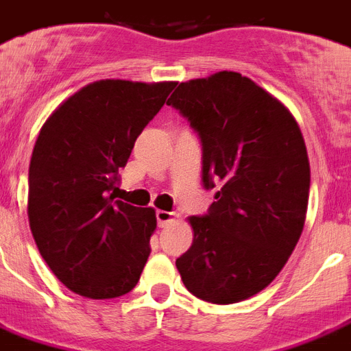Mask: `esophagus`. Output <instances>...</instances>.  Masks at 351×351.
I'll return each instance as SVG.
<instances>
[{
	"label": "esophagus",
	"mask_w": 351,
	"mask_h": 351,
	"mask_svg": "<svg viewBox=\"0 0 351 351\" xmlns=\"http://www.w3.org/2000/svg\"><path fill=\"white\" fill-rule=\"evenodd\" d=\"M157 223H159V227H167L168 223H172V221H176V219L179 218L178 214L176 213H168V210H157Z\"/></svg>",
	"instance_id": "1"
}]
</instances>
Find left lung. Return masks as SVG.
Masks as SVG:
<instances>
[{
  "mask_svg": "<svg viewBox=\"0 0 351 351\" xmlns=\"http://www.w3.org/2000/svg\"><path fill=\"white\" fill-rule=\"evenodd\" d=\"M168 106L203 146V184L218 189L205 216H190L192 245L176 260L184 287L234 304L276 278L302 234L309 159L295 117L251 78L219 71L181 82Z\"/></svg>",
  "mask_w": 351,
  "mask_h": 351,
  "instance_id": "left-lung-1",
  "label": "left lung"
}]
</instances>
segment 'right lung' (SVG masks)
<instances>
[{"mask_svg":"<svg viewBox=\"0 0 351 351\" xmlns=\"http://www.w3.org/2000/svg\"><path fill=\"white\" fill-rule=\"evenodd\" d=\"M176 82L99 80L78 89L40 130L29 165L27 214L54 276L86 298L137 286L150 256L156 210L115 201L119 168Z\"/></svg>","mask_w":351,"mask_h":351,"instance_id":"add662e5","label":"right lung"}]
</instances>
